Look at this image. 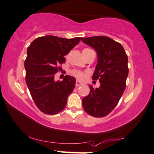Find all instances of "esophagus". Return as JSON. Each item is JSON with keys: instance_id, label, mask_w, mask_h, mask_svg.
<instances>
[{"instance_id": "esophagus-1", "label": "esophagus", "mask_w": 154, "mask_h": 154, "mask_svg": "<svg viewBox=\"0 0 154 154\" xmlns=\"http://www.w3.org/2000/svg\"><path fill=\"white\" fill-rule=\"evenodd\" d=\"M83 85L82 82H81L80 81H79V80H77V82H76V84H75V86L76 87H79V86H80V85Z\"/></svg>"}]
</instances>
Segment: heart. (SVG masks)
<instances>
[{"instance_id": "heart-1", "label": "heart", "mask_w": 154, "mask_h": 154, "mask_svg": "<svg viewBox=\"0 0 154 154\" xmlns=\"http://www.w3.org/2000/svg\"><path fill=\"white\" fill-rule=\"evenodd\" d=\"M90 50H91V49H88V48H85V49L82 50V54H84L85 53H86L87 51H90ZM72 75L79 79H84L85 77V74L84 73V72H80V71H77V70H74V71H72Z\"/></svg>"}]
</instances>
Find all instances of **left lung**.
I'll return each instance as SVG.
<instances>
[{
  "label": "left lung",
  "mask_w": 154,
  "mask_h": 154,
  "mask_svg": "<svg viewBox=\"0 0 154 154\" xmlns=\"http://www.w3.org/2000/svg\"><path fill=\"white\" fill-rule=\"evenodd\" d=\"M82 42L97 54V64L92 78L99 79L100 86L83 97L85 112L96 118L105 117L118 105L126 86L128 75V56L123 46L107 36L82 38Z\"/></svg>",
  "instance_id": "obj_1"
}]
</instances>
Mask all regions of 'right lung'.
Instances as JSON below:
<instances>
[{
    "instance_id": "1",
    "label": "right lung",
    "mask_w": 154,
    "mask_h": 154,
    "mask_svg": "<svg viewBox=\"0 0 154 154\" xmlns=\"http://www.w3.org/2000/svg\"><path fill=\"white\" fill-rule=\"evenodd\" d=\"M81 37L72 38L54 36L38 37L27 49L24 62L26 82L33 100L44 113L55 115L65 107L67 98L75 87V77L65 75L55 81L54 75L65 62L64 56L79 43Z\"/></svg>"
}]
</instances>
